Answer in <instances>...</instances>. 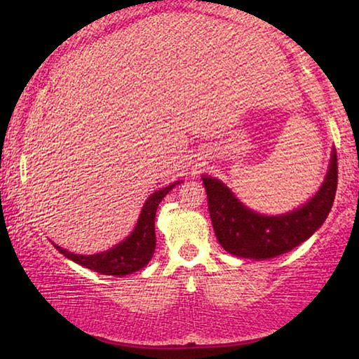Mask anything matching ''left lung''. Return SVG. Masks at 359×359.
<instances>
[{
	"instance_id": "1",
	"label": "left lung",
	"mask_w": 359,
	"mask_h": 359,
	"mask_svg": "<svg viewBox=\"0 0 359 359\" xmlns=\"http://www.w3.org/2000/svg\"><path fill=\"white\" fill-rule=\"evenodd\" d=\"M212 226L228 253L257 261L283 255L302 244L325 223L337 188V155L332 150L325 182L312 199L283 215H261L245 208L229 188L203 175Z\"/></svg>"
}]
</instances>
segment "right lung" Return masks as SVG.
Masks as SVG:
<instances>
[{
    "instance_id": "obj_1",
    "label": "right lung",
    "mask_w": 359,
    "mask_h": 359,
    "mask_svg": "<svg viewBox=\"0 0 359 359\" xmlns=\"http://www.w3.org/2000/svg\"><path fill=\"white\" fill-rule=\"evenodd\" d=\"M179 184L180 182H175V184L168 185L166 188H161V190H156L151 194L144 204L141 215L137 218V223L135 229H133V233L125 241H121L120 244L114 245L106 252L95 255H77L68 252L66 248H62L55 244L53 245H55L57 250L65 255L66 258L87 267V269L100 272V274L117 277L133 274V272L142 269L145 264H149V261L154 257L156 245L155 214L158 204H160L161 199Z\"/></svg>"
}]
</instances>
